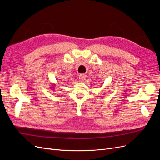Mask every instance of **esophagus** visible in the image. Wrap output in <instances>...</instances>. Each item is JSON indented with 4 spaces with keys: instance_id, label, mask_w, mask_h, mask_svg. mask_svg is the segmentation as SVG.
Returning <instances> with one entry per match:
<instances>
[{
    "instance_id": "obj_1",
    "label": "esophagus",
    "mask_w": 160,
    "mask_h": 160,
    "mask_svg": "<svg viewBox=\"0 0 160 160\" xmlns=\"http://www.w3.org/2000/svg\"><path fill=\"white\" fill-rule=\"evenodd\" d=\"M79 79H80V81H83L86 79V75L85 74H80L79 77Z\"/></svg>"
}]
</instances>
